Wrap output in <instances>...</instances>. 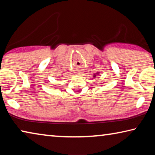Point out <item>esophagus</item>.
Instances as JSON below:
<instances>
[{
    "mask_svg": "<svg viewBox=\"0 0 155 155\" xmlns=\"http://www.w3.org/2000/svg\"><path fill=\"white\" fill-rule=\"evenodd\" d=\"M78 74H81V73H78ZM80 75V74H79Z\"/></svg>",
    "mask_w": 155,
    "mask_h": 155,
    "instance_id": "1",
    "label": "esophagus"
}]
</instances>
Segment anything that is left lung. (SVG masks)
I'll return each mask as SVG.
<instances>
[{"label": "left lung", "instance_id": "8db88e82", "mask_svg": "<svg viewBox=\"0 0 155 155\" xmlns=\"http://www.w3.org/2000/svg\"><path fill=\"white\" fill-rule=\"evenodd\" d=\"M96 77V75H95V74H94V77Z\"/></svg>", "mask_w": 155, "mask_h": 155}]
</instances>
